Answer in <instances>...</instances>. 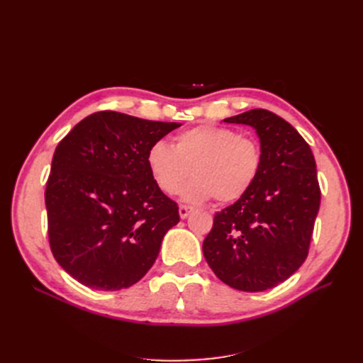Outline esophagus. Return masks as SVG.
I'll list each match as a JSON object with an SVG mask.
<instances>
[{
    "mask_svg": "<svg viewBox=\"0 0 363 363\" xmlns=\"http://www.w3.org/2000/svg\"><path fill=\"white\" fill-rule=\"evenodd\" d=\"M191 212H192V207H189V206H180V207H179V213H180V218H182V219L188 218Z\"/></svg>",
    "mask_w": 363,
    "mask_h": 363,
    "instance_id": "obj_1",
    "label": "esophagus"
}]
</instances>
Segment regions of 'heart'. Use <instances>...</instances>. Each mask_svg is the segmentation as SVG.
<instances>
[{
    "label": "heart",
    "instance_id": "b5f03b06",
    "mask_svg": "<svg viewBox=\"0 0 363 363\" xmlns=\"http://www.w3.org/2000/svg\"><path fill=\"white\" fill-rule=\"evenodd\" d=\"M147 167L163 194H177L192 174L195 179L182 191L184 201L203 203L213 196L219 204H230L257 182L263 151L256 139L233 128L199 125L175 136L172 147L162 140L152 144Z\"/></svg>",
    "mask_w": 363,
    "mask_h": 363
}]
</instances>
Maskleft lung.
Instances as JSON below:
<instances>
[{
    "instance_id": "1",
    "label": "left lung",
    "mask_w": 363,
    "mask_h": 363,
    "mask_svg": "<svg viewBox=\"0 0 363 363\" xmlns=\"http://www.w3.org/2000/svg\"><path fill=\"white\" fill-rule=\"evenodd\" d=\"M256 130L263 167L255 186L213 218L203 252L228 286L260 292L277 286L309 255L321 191L309 144L265 108L224 119Z\"/></svg>"
}]
</instances>
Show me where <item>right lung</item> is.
<instances>
[{
  "label": "right lung",
  "instance_id": "1",
  "mask_svg": "<svg viewBox=\"0 0 363 363\" xmlns=\"http://www.w3.org/2000/svg\"><path fill=\"white\" fill-rule=\"evenodd\" d=\"M177 123L103 111L54 151L45 189L54 259L87 288L119 291L145 276L180 221L147 167V152Z\"/></svg>",
  "mask_w": 363,
  "mask_h": 363
}]
</instances>
